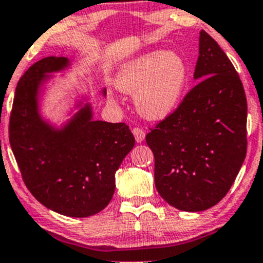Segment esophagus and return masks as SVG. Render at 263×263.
Returning a JSON list of instances; mask_svg holds the SVG:
<instances>
[{"label": "esophagus", "instance_id": "obj_1", "mask_svg": "<svg viewBox=\"0 0 263 263\" xmlns=\"http://www.w3.org/2000/svg\"><path fill=\"white\" fill-rule=\"evenodd\" d=\"M132 134H134L137 142H142V141L145 140V131H143L141 127H134V128H132Z\"/></svg>", "mask_w": 263, "mask_h": 263}]
</instances>
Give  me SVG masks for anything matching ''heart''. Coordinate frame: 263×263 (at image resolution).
<instances>
[{
	"mask_svg": "<svg viewBox=\"0 0 263 263\" xmlns=\"http://www.w3.org/2000/svg\"><path fill=\"white\" fill-rule=\"evenodd\" d=\"M187 81L189 67L180 54L155 51L123 65L116 87L135 95V105L143 117L161 120L177 107Z\"/></svg>",
	"mask_w": 263,
	"mask_h": 263,
	"instance_id": "obj_1",
	"label": "heart"
}]
</instances>
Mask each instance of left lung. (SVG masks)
Instances as JSON below:
<instances>
[{
  "mask_svg": "<svg viewBox=\"0 0 263 263\" xmlns=\"http://www.w3.org/2000/svg\"><path fill=\"white\" fill-rule=\"evenodd\" d=\"M198 80L172 114L146 135L155 156V184L181 211L198 212L230 191L247 151V100L232 62L209 33H200Z\"/></svg>",
  "mask_w": 263,
  "mask_h": 263,
  "instance_id": "8db88e82",
  "label": "left lung"
}]
</instances>
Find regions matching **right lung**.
<instances>
[{
	"label": "right lung",
	"mask_w": 263,
	"mask_h": 263,
	"mask_svg": "<svg viewBox=\"0 0 263 263\" xmlns=\"http://www.w3.org/2000/svg\"><path fill=\"white\" fill-rule=\"evenodd\" d=\"M65 57H46L18 81L10 116L11 148L30 192L43 206L70 217L102 211L115 192V174L134 148L126 123L91 120L82 108L62 131L37 114V93L45 73L67 66Z\"/></svg>",
	"instance_id": "obj_1"
}]
</instances>
